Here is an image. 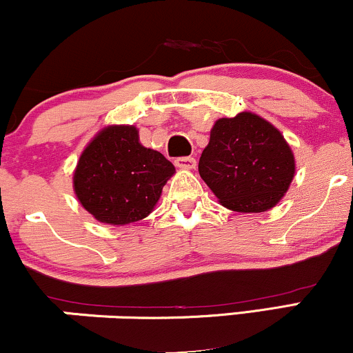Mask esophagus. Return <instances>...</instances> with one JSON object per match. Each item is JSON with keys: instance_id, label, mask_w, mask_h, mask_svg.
Segmentation results:
<instances>
[{"instance_id": "34e87169", "label": "esophagus", "mask_w": 353, "mask_h": 353, "mask_svg": "<svg viewBox=\"0 0 353 353\" xmlns=\"http://www.w3.org/2000/svg\"><path fill=\"white\" fill-rule=\"evenodd\" d=\"M174 163H176L177 168H181V169H194V168H196V159H194V157H177Z\"/></svg>"}]
</instances>
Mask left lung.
<instances>
[{
  "label": "left lung",
  "mask_w": 353,
  "mask_h": 353,
  "mask_svg": "<svg viewBox=\"0 0 353 353\" xmlns=\"http://www.w3.org/2000/svg\"><path fill=\"white\" fill-rule=\"evenodd\" d=\"M199 174L224 208L265 212L289 190L295 157L274 124L242 111L214 123L199 159Z\"/></svg>",
  "instance_id": "8db88e82"
}]
</instances>
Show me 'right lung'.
I'll return each mask as SVG.
<instances>
[{
	"label": "right lung",
	"mask_w": 353,
	"mask_h": 353,
	"mask_svg": "<svg viewBox=\"0 0 353 353\" xmlns=\"http://www.w3.org/2000/svg\"><path fill=\"white\" fill-rule=\"evenodd\" d=\"M174 172L171 161L139 143L136 125L112 124L81 152L72 189L96 221L125 225L152 212Z\"/></svg>",
	"instance_id": "obj_1"
}]
</instances>
